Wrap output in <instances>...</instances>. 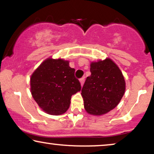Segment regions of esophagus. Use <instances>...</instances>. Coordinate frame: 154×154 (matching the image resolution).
I'll return each mask as SVG.
<instances>
[{"mask_svg": "<svg viewBox=\"0 0 154 154\" xmlns=\"http://www.w3.org/2000/svg\"><path fill=\"white\" fill-rule=\"evenodd\" d=\"M84 81H85V77H83V78H81V79H80V82H81V85H83V83H84Z\"/></svg>", "mask_w": 154, "mask_h": 154, "instance_id": "34e87169", "label": "esophagus"}]
</instances>
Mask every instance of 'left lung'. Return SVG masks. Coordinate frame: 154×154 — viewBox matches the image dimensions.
I'll return each instance as SVG.
<instances>
[{"mask_svg":"<svg viewBox=\"0 0 154 154\" xmlns=\"http://www.w3.org/2000/svg\"><path fill=\"white\" fill-rule=\"evenodd\" d=\"M91 75L81 90L84 108L91 115L108 113L119 104L125 90V82L119 66L111 59L92 62Z\"/></svg>","mask_w":154,"mask_h":154,"instance_id":"left-lung-1","label":"left lung"}]
</instances>
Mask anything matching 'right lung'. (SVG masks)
I'll use <instances>...</instances> for the list:
<instances>
[{"label": "right lung", "mask_w": 154, "mask_h": 154, "mask_svg": "<svg viewBox=\"0 0 154 154\" xmlns=\"http://www.w3.org/2000/svg\"><path fill=\"white\" fill-rule=\"evenodd\" d=\"M69 61L48 58L31 77V92L38 106L48 114L61 115L69 108L71 96L81 91V83Z\"/></svg>", "instance_id": "add662e5"}]
</instances>
